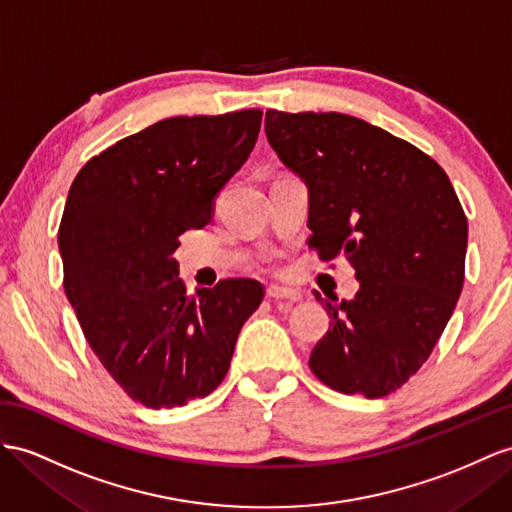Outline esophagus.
<instances>
[{
	"instance_id": "34e87169",
	"label": "esophagus",
	"mask_w": 512,
	"mask_h": 512,
	"mask_svg": "<svg viewBox=\"0 0 512 512\" xmlns=\"http://www.w3.org/2000/svg\"><path fill=\"white\" fill-rule=\"evenodd\" d=\"M266 294L272 300H292V303H298L300 300V292L292 290V287H285V285H270Z\"/></svg>"
}]
</instances>
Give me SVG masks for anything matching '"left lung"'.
<instances>
[{
	"mask_svg": "<svg viewBox=\"0 0 512 512\" xmlns=\"http://www.w3.org/2000/svg\"><path fill=\"white\" fill-rule=\"evenodd\" d=\"M266 138L309 192V246L346 255L359 292L326 303L311 350L324 385L365 398L402 387L430 357L463 290L467 218L443 168L402 138L339 112H266Z\"/></svg>",
	"mask_w": 512,
	"mask_h": 512,
	"instance_id": "1",
	"label": "left lung"
}]
</instances>
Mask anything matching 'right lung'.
<instances>
[{"label":"right lung","instance_id":"right-lung-1","mask_svg":"<svg viewBox=\"0 0 512 512\" xmlns=\"http://www.w3.org/2000/svg\"><path fill=\"white\" fill-rule=\"evenodd\" d=\"M259 127V110L175 116L101 151L71 183L58 231L64 292L103 368L149 409L209 396L264 298L253 279L186 294L175 259L179 235L212 222Z\"/></svg>","mask_w":512,"mask_h":512}]
</instances>
